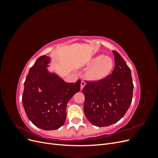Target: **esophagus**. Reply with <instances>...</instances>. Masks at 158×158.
Instances as JSON below:
<instances>
[{
    "instance_id": "esophagus-1",
    "label": "esophagus",
    "mask_w": 158,
    "mask_h": 158,
    "mask_svg": "<svg viewBox=\"0 0 158 158\" xmlns=\"http://www.w3.org/2000/svg\"><path fill=\"white\" fill-rule=\"evenodd\" d=\"M85 82H84V81H81V84H80V85H81V89H82L85 86Z\"/></svg>"
}]
</instances>
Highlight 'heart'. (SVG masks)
Listing matches in <instances>:
<instances>
[{
    "label": "heart",
    "mask_w": 158,
    "mask_h": 158,
    "mask_svg": "<svg viewBox=\"0 0 158 158\" xmlns=\"http://www.w3.org/2000/svg\"><path fill=\"white\" fill-rule=\"evenodd\" d=\"M90 66L86 71L87 77L93 81L101 80L112 73L114 66V61L111 57L98 55L91 59L88 62Z\"/></svg>",
    "instance_id": "b5f03b06"
}]
</instances>
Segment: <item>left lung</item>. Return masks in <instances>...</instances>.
I'll list each match as a JSON object with an SVG mask.
<instances>
[{"label": "left lung", "instance_id": "8db88e82", "mask_svg": "<svg viewBox=\"0 0 158 158\" xmlns=\"http://www.w3.org/2000/svg\"><path fill=\"white\" fill-rule=\"evenodd\" d=\"M113 52L115 66L112 74L97 82H86L82 89L85 115L99 127L118 122L132 102L134 85L131 69L117 51Z\"/></svg>", "mask_w": 158, "mask_h": 158}]
</instances>
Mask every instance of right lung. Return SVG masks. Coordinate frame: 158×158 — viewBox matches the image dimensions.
<instances>
[{
    "mask_svg": "<svg viewBox=\"0 0 158 158\" xmlns=\"http://www.w3.org/2000/svg\"><path fill=\"white\" fill-rule=\"evenodd\" d=\"M51 58L42 55L30 68L24 82L22 103L30 121L43 130L52 131L63 125L66 105L80 89V80L66 82L48 70Z\"/></svg>",
    "mask_w": 158,
    "mask_h": 158,
    "instance_id": "right-lung-1",
    "label": "right lung"
}]
</instances>
